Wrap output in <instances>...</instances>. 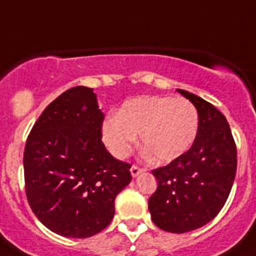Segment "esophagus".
Segmentation results:
<instances>
[{
  "label": "esophagus",
  "mask_w": 256,
  "mask_h": 256,
  "mask_svg": "<svg viewBox=\"0 0 256 256\" xmlns=\"http://www.w3.org/2000/svg\"><path fill=\"white\" fill-rule=\"evenodd\" d=\"M130 171H132V176H136V175H140V172H144V168H140V166H136V164H132V168H130Z\"/></svg>",
  "instance_id": "esophagus-1"
}]
</instances>
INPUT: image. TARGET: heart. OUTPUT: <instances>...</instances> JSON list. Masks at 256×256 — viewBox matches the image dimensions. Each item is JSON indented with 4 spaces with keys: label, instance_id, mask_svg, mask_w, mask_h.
Wrapping results in <instances>:
<instances>
[{
    "label": "heart",
    "instance_id": "1",
    "mask_svg": "<svg viewBox=\"0 0 256 256\" xmlns=\"http://www.w3.org/2000/svg\"><path fill=\"white\" fill-rule=\"evenodd\" d=\"M199 114L186 98L146 96L122 104L116 116L102 124V140L118 158L132 152L140 134V144L156 162H171L192 146L198 134Z\"/></svg>",
    "mask_w": 256,
    "mask_h": 256
}]
</instances>
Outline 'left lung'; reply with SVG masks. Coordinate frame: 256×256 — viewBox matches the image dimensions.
Masks as SVG:
<instances>
[{"label":"left lung","mask_w":256,"mask_h":256,"mask_svg":"<svg viewBox=\"0 0 256 256\" xmlns=\"http://www.w3.org/2000/svg\"><path fill=\"white\" fill-rule=\"evenodd\" d=\"M178 92L198 110V134L182 156L152 171L158 187L148 210L160 230L182 234L204 226L224 206L236 172V144L214 104L186 90Z\"/></svg>","instance_id":"1"}]
</instances>
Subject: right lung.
Listing matches in <instances>:
<instances>
[{
	"mask_svg": "<svg viewBox=\"0 0 256 256\" xmlns=\"http://www.w3.org/2000/svg\"><path fill=\"white\" fill-rule=\"evenodd\" d=\"M104 120L92 88L76 86L44 110L26 140V198L56 234L88 238L104 230L116 195L132 182V164L102 142Z\"/></svg>",
	"mask_w": 256,
	"mask_h": 256,
	"instance_id": "1",
	"label": "right lung"
}]
</instances>
